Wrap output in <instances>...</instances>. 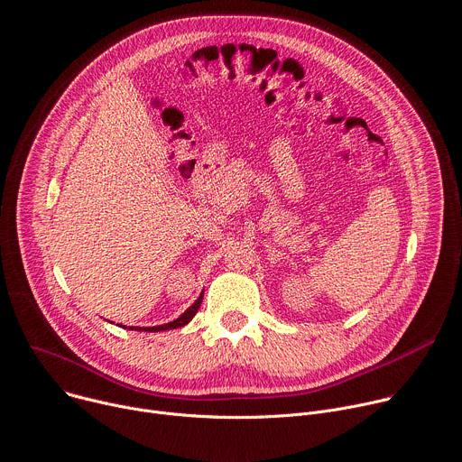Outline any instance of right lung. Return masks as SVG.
I'll list each match as a JSON object with an SVG mask.
<instances>
[{"label": "right lung", "mask_w": 462, "mask_h": 462, "mask_svg": "<svg viewBox=\"0 0 462 462\" xmlns=\"http://www.w3.org/2000/svg\"><path fill=\"white\" fill-rule=\"evenodd\" d=\"M202 304V295L193 302V306H189L177 320L173 322H167V324H162V326H152V328H138V326H129V329H138V331H163V329H175V328H180V326H186L197 313V310L200 308Z\"/></svg>", "instance_id": "1"}]
</instances>
